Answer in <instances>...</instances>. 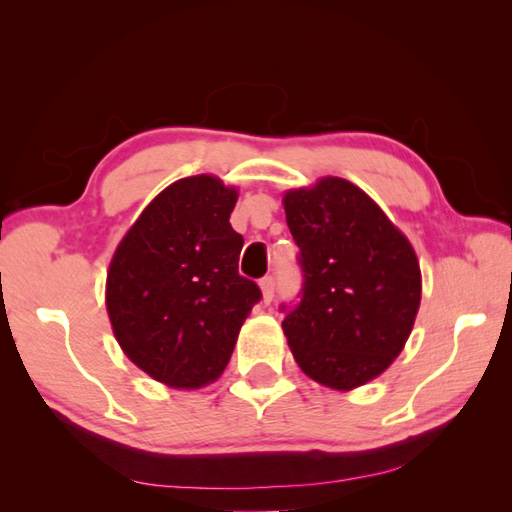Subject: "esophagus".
I'll return each instance as SVG.
<instances>
[{"instance_id": "esophagus-1", "label": "esophagus", "mask_w": 512, "mask_h": 512, "mask_svg": "<svg viewBox=\"0 0 512 512\" xmlns=\"http://www.w3.org/2000/svg\"><path fill=\"white\" fill-rule=\"evenodd\" d=\"M259 290H262V301L270 303L275 297V279L273 277H264L259 281Z\"/></svg>"}]
</instances>
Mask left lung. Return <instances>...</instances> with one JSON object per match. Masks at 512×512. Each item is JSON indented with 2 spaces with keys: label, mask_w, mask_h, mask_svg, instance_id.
<instances>
[{
  "label": "left lung",
  "mask_w": 512,
  "mask_h": 512,
  "mask_svg": "<svg viewBox=\"0 0 512 512\" xmlns=\"http://www.w3.org/2000/svg\"><path fill=\"white\" fill-rule=\"evenodd\" d=\"M303 297L284 334L301 372L336 391L396 361L420 308L422 275L407 235L350 180L325 176L284 193Z\"/></svg>",
  "instance_id": "1"
}]
</instances>
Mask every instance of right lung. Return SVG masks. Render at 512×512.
I'll return each mask as SVG.
<instances>
[{
    "label": "right lung",
    "instance_id": "right-lung-1",
    "mask_svg": "<svg viewBox=\"0 0 512 512\" xmlns=\"http://www.w3.org/2000/svg\"><path fill=\"white\" fill-rule=\"evenodd\" d=\"M237 198L211 173L176 180L129 226L107 268L105 306L118 345L171 389L222 376L262 297L237 273L244 239L228 222Z\"/></svg>",
    "mask_w": 512,
    "mask_h": 512
}]
</instances>
